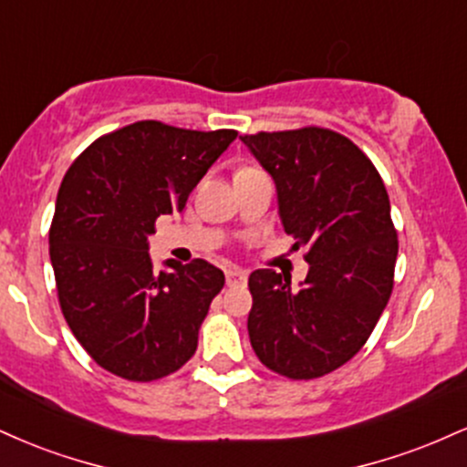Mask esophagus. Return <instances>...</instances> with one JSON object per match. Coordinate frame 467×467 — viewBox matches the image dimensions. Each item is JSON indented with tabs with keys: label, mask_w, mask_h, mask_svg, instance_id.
<instances>
[{
	"label": "esophagus",
	"mask_w": 467,
	"mask_h": 467,
	"mask_svg": "<svg viewBox=\"0 0 467 467\" xmlns=\"http://www.w3.org/2000/svg\"><path fill=\"white\" fill-rule=\"evenodd\" d=\"M245 281H248V272L241 270V267H230V270H226V283L230 287L245 285Z\"/></svg>",
	"instance_id": "1"
}]
</instances>
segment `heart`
I'll return each mask as SVG.
<instances>
[{"label":"heart","mask_w":467,"mask_h":467,"mask_svg":"<svg viewBox=\"0 0 467 467\" xmlns=\"http://www.w3.org/2000/svg\"><path fill=\"white\" fill-rule=\"evenodd\" d=\"M250 171H259V169H254V166H241V169H237V173H250Z\"/></svg>","instance_id":"1"}]
</instances>
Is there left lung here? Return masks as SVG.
Wrapping results in <instances>:
<instances>
[{
  "mask_svg": "<svg viewBox=\"0 0 467 467\" xmlns=\"http://www.w3.org/2000/svg\"><path fill=\"white\" fill-rule=\"evenodd\" d=\"M241 140L275 178L283 228L309 264L301 289L275 270L252 272V349L287 379L323 378L362 349L393 292L398 230L387 186L368 155L334 130Z\"/></svg>",
  "mask_w": 467,
  "mask_h": 467,
  "instance_id": "left-lung-1",
  "label": "left lung"
}]
</instances>
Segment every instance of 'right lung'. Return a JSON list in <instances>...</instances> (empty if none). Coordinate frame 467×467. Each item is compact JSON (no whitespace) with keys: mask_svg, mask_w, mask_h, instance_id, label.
<instances>
[{"mask_svg":"<svg viewBox=\"0 0 467 467\" xmlns=\"http://www.w3.org/2000/svg\"><path fill=\"white\" fill-rule=\"evenodd\" d=\"M234 130L138 120L109 131L67 169L50 226L57 296L72 334L105 371L153 382L191 360L223 272L203 259L155 272L149 234L186 206Z\"/></svg>","mask_w":467,"mask_h":467,"instance_id":"obj_1","label":"right lung"}]
</instances>
